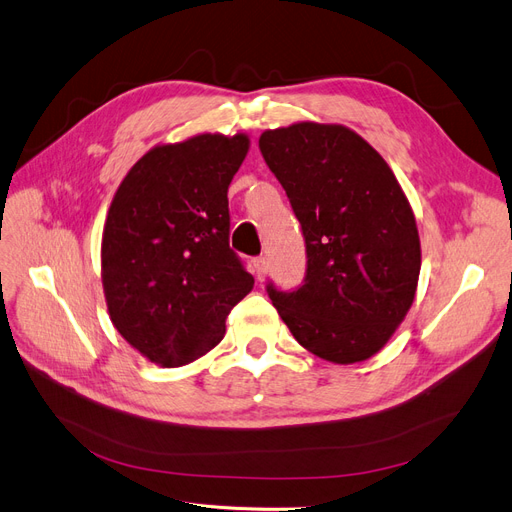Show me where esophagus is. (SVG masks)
I'll use <instances>...</instances> for the list:
<instances>
[{
    "label": "esophagus",
    "instance_id": "obj_1",
    "mask_svg": "<svg viewBox=\"0 0 512 512\" xmlns=\"http://www.w3.org/2000/svg\"><path fill=\"white\" fill-rule=\"evenodd\" d=\"M253 274L257 280H263L265 274H268V261H265V257H257L253 261Z\"/></svg>",
    "mask_w": 512,
    "mask_h": 512
}]
</instances>
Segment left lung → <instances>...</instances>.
<instances>
[{
	"label": "left lung",
	"instance_id": "1",
	"mask_svg": "<svg viewBox=\"0 0 512 512\" xmlns=\"http://www.w3.org/2000/svg\"><path fill=\"white\" fill-rule=\"evenodd\" d=\"M265 163L299 219L305 284L268 295L293 337L332 364L372 358L404 322L420 274V238L391 167L345 125L265 129Z\"/></svg>",
	"mask_w": 512,
	"mask_h": 512
}]
</instances>
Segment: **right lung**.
I'll return each instance as SVG.
<instances>
[{"mask_svg": "<svg viewBox=\"0 0 512 512\" xmlns=\"http://www.w3.org/2000/svg\"><path fill=\"white\" fill-rule=\"evenodd\" d=\"M247 133H198L150 148L110 203L102 232L108 316L146 360L177 368L226 335L253 276L230 249L228 186Z\"/></svg>", "mask_w": 512, "mask_h": 512, "instance_id": "obj_1", "label": "right lung"}]
</instances>
